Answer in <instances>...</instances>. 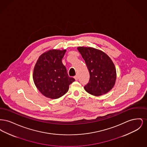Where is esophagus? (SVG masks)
I'll return each instance as SVG.
<instances>
[{
	"label": "esophagus",
	"instance_id": "1",
	"mask_svg": "<svg viewBox=\"0 0 147 147\" xmlns=\"http://www.w3.org/2000/svg\"><path fill=\"white\" fill-rule=\"evenodd\" d=\"M74 79H76V80H78V76H74Z\"/></svg>",
	"mask_w": 147,
	"mask_h": 147
}]
</instances>
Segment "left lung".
I'll return each instance as SVG.
<instances>
[{
    "mask_svg": "<svg viewBox=\"0 0 147 147\" xmlns=\"http://www.w3.org/2000/svg\"><path fill=\"white\" fill-rule=\"evenodd\" d=\"M77 49L85 62L90 74L85 91L100 96L110 91L116 79V68L111 58L105 53L92 47H79Z\"/></svg>",
    "mask_w": 147,
    "mask_h": 147,
    "instance_id": "obj_1",
    "label": "left lung"
}]
</instances>
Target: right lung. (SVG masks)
Instances as JSON below:
<instances>
[{
    "label": "right lung",
    "instance_id": "obj_1",
    "mask_svg": "<svg viewBox=\"0 0 147 147\" xmlns=\"http://www.w3.org/2000/svg\"><path fill=\"white\" fill-rule=\"evenodd\" d=\"M65 52V49L49 50L40 56L35 64L34 83L47 98L56 99L62 96L68 91L69 85L75 81L69 77L62 62Z\"/></svg>",
    "mask_w": 147,
    "mask_h": 147
}]
</instances>
